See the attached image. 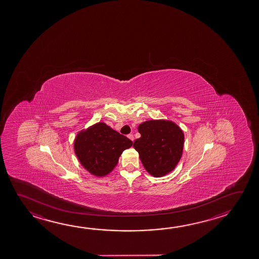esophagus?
<instances>
[{
  "mask_svg": "<svg viewBox=\"0 0 259 259\" xmlns=\"http://www.w3.org/2000/svg\"><path fill=\"white\" fill-rule=\"evenodd\" d=\"M128 138L130 139V140L134 141V139H135V137H134V135L133 134H129L127 136Z\"/></svg>",
  "mask_w": 259,
  "mask_h": 259,
  "instance_id": "1",
  "label": "esophagus"
}]
</instances>
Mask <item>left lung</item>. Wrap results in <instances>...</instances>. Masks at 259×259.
Instances as JSON below:
<instances>
[{
    "label": "left lung",
    "instance_id": "obj_1",
    "mask_svg": "<svg viewBox=\"0 0 259 259\" xmlns=\"http://www.w3.org/2000/svg\"><path fill=\"white\" fill-rule=\"evenodd\" d=\"M140 138L134 142L143 165L150 175L163 177L174 170L181 158L184 134L177 124L151 120L138 126Z\"/></svg>",
    "mask_w": 259,
    "mask_h": 259
}]
</instances>
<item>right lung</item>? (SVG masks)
I'll list each match as a JSON object with an SVG mask.
<instances>
[{
    "label": "right lung",
    "mask_w": 259,
    "mask_h": 259,
    "mask_svg": "<svg viewBox=\"0 0 259 259\" xmlns=\"http://www.w3.org/2000/svg\"><path fill=\"white\" fill-rule=\"evenodd\" d=\"M132 142L105 123H98L81 132L74 142V151L82 166L96 177L109 174L119 156L131 147Z\"/></svg>",
    "instance_id": "right-lung-1"
}]
</instances>
